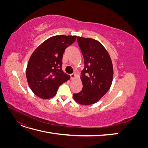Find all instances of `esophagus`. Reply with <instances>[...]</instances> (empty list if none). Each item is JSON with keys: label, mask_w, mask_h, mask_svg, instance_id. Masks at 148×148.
Masks as SVG:
<instances>
[{"label": "esophagus", "mask_w": 148, "mask_h": 148, "mask_svg": "<svg viewBox=\"0 0 148 148\" xmlns=\"http://www.w3.org/2000/svg\"><path fill=\"white\" fill-rule=\"evenodd\" d=\"M70 77H71V79H73L76 77V75H75V73H72L70 75Z\"/></svg>", "instance_id": "34e87169"}]
</instances>
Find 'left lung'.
<instances>
[{
	"label": "left lung",
	"mask_w": 148,
	"mask_h": 148,
	"mask_svg": "<svg viewBox=\"0 0 148 148\" xmlns=\"http://www.w3.org/2000/svg\"><path fill=\"white\" fill-rule=\"evenodd\" d=\"M84 58L82 71L83 89L73 94L74 100L82 105H91L99 101L110 89L114 70L110 57L102 44L96 39L77 38Z\"/></svg>",
	"instance_id": "obj_1"
}]
</instances>
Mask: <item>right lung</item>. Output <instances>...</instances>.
I'll use <instances>...</instances> for the list:
<instances>
[{
	"label": "right lung",
	"instance_id": "right-lung-1",
	"mask_svg": "<svg viewBox=\"0 0 148 148\" xmlns=\"http://www.w3.org/2000/svg\"><path fill=\"white\" fill-rule=\"evenodd\" d=\"M77 36L57 35L47 39L35 49L26 67V76L31 91L44 99L54 96L60 85L70 76L62 69L65 49L72 44Z\"/></svg>",
	"mask_w": 148,
	"mask_h": 148
}]
</instances>
